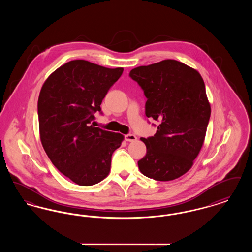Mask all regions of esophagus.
<instances>
[{
  "instance_id": "esophagus-1",
  "label": "esophagus",
  "mask_w": 252,
  "mask_h": 252,
  "mask_svg": "<svg viewBox=\"0 0 252 252\" xmlns=\"http://www.w3.org/2000/svg\"><path fill=\"white\" fill-rule=\"evenodd\" d=\"M125 140L126 142H134V141L137 140V137L135 135H133V134H126L125 136Z\"/></svg>"
}]
</instances>
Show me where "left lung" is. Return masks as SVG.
Segmentation results:
<instances>
[{
  "instance_id": "left-lung-1",
  "label": "left lung",
  "mask_w": 252,
  "mask_h": 252,
  "mask_svg": "<svg viewBox=\"0 0 252 252\" xmlns=\"http://www.w3.org/2000/svg\"><path fill=\"white\" fill-rule=\"evenodd\" d=\"M129 76L147 98L146 117L158 122L154 136L141 139L146 155L138 161L139 169L153 180H176L190 170L203 145L211 116L203 79L174 60L137 67Z\"/></svg>"
}]
</instances>
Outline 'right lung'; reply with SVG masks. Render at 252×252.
<instances>
[{"label":"right lung","instance_id":"add662e5","mask_svg":"<svg viewBox=\"0 0 252 252\" xmlns=\"http://www.w3.org/2000/svg\"><path fill=\"white\" fill-rule=\"evenodd\" d=\"M124 69H108L87 60H72L42 86L37 114L42 146L52 163L81 186L104 180L111 156L124 136L92 125L94 113Z\"/></svg>","mask_w":252,"mask_h":252}]
</instances>
